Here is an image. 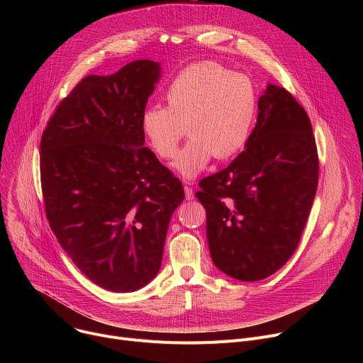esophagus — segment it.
Returning a JSON list of instances; mask_svg holds the SVG:
<instances>
[{"instance_id": "obj_1", "label": "esophagus", "mask_w": 363, "mask_h": 363, "mask_svg": "<svg viewBox=\"0 0 363 363\" xmlns=\"http://www.w3.org/2000/svg\"><path fill=\"white\" fill-rule=\"evenodd\" d=\"M184 191H185V198L189 201V199H194V192H192V188L185 185L184 186Z\"/></svg>"}]
</instances>
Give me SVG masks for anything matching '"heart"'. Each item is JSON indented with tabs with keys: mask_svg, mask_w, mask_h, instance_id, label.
<instances>
[{
	"mask_svg": "<svg viewBox=\"0 0 363 363\" xmlns=\"http://www.w3.org/2000/svg\"><path fill=\"white\" fill-rule=\"evenodd\" d=\"M167 108L149 106L142 130L153 152L172 160L188 130L191 139L178 153L174 169L196 178L214 157L225 160L241 149L254 126L258 97L254 83L217 63L184 69L165 93Z\"/></svg>",
	"mask_w": 363,
	"mask_h": 363,
	"instance_id": "1",
	"label": "heart"
}]
</instances>
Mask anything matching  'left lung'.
<instances>
[{"label":"left lung","instance_id":"obj_1","mask_svg":"<svg viewBox=\"0 0 363 363\" xmlns=\"http://www.w3.org/2000/svg\"><path fill=\"white\" fill-rule=\"evenodd\" d=\"M319 161L306 111L269 83L244 150L199 182L206 240L218 270L241 281L263 280L293 255L316 195Z\"/></svg>","mask_w":363,"mask_h":363}]
</instances>
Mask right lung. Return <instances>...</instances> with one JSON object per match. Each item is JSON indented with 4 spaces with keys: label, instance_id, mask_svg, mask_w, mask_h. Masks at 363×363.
Wrapping results in <instances>:
<instances>
[{
    "label": "right lung",
    "instance_id": "right-lung-1",
    "mask_svg": "<svg viewBox=\"0 0 363 363\" xmlns=\"http://www.w3.org/2000/svg\"><path fill=\"white\" fill-rule=\"evenodd\" d=\"M161 65L136 60L86 76L57 106L40 143L48 224L77 269L116 293L158 274L184 188L145 146L142 113Z\"/></svg>",
    "mask_w": 363,
    "mask_h": 363
}]
</instances>
